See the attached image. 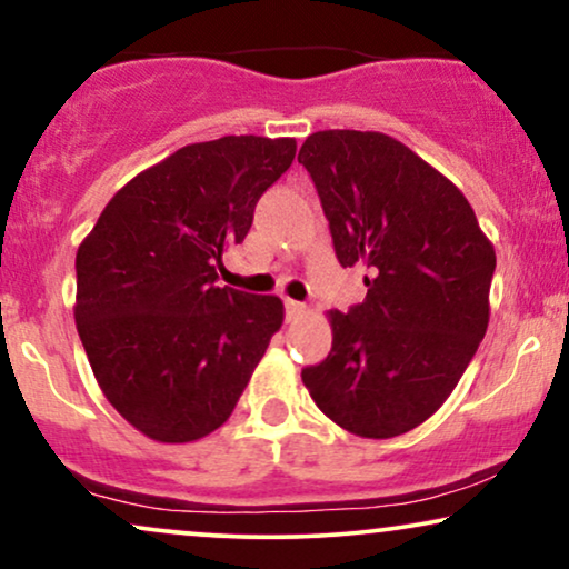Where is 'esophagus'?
Returning <instances> with one entry per match:
<instances>
[{
    "label": "esophagus",
    "instance_id": "esophagus-1",
    "mask_svg": "<svg viewBox=\"0 0 569 569\" xmlns=\"http://www.w3.org/2000/svg\"><path fill=\"white\" fill-rule=\"evenodd\" d=\"M286 315H289V320H297L301 315L307 312V305H301V301H293V299H286Z\"/></svg>",
    "mask_w": 569,
    "mask_h": 569
}]
</instances>
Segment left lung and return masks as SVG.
I'll return each instance as SVG.
<instances>
[{
	"instance_id": "obj_1",
	"label": "left lung",
	"mask_w": 569,
	"mask_h": 569,
	"mask_svg": "<svg viewBox=\"0 0 569 569\" xmlns=\"http://www.w3.org/2000/svg\"><path fill=\"white\" fill-rule=\"evenodd\" d=\"M299 162L341 268H368V297L330 309L333 347L301 380L349 433L401 436L443 405L483 341L493 247L462 191L391 136L318 131Z\"/></svg>"
}]
</instances>
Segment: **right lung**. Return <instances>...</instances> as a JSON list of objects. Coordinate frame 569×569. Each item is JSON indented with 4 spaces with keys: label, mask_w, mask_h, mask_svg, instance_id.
<instances>
[{
    "label": "right lung",
    "mask_w": 569,
    "mask_h": 569,
    "mask_svg": "<svg viewBox=\"0 0 569 569\" xmlns=\"http://www.w3.org/2000/svg\"><path fill=\"white\" fill-rule=\"evenodd\" d=\"M293 154V139L262 136L178 149L114 193L78 247V336L104 397L143 436L218 430L283 322V301L218 286V268Z\"/></svg>",
    "instance_id": "add662e5"
}]
</instances>
